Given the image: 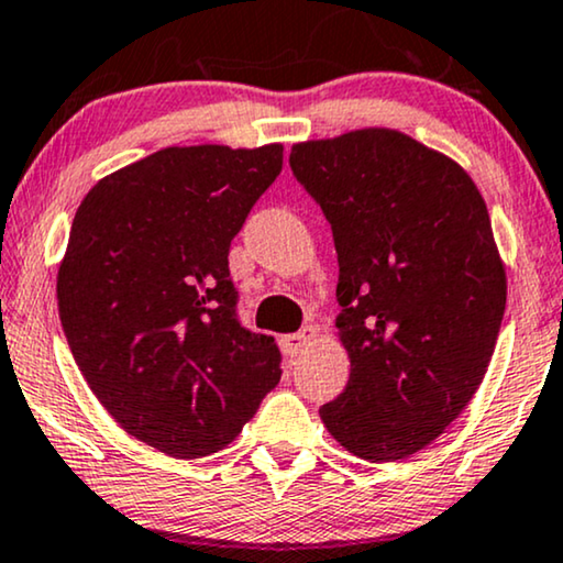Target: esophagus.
I'll return each instance as SVG.
<instances>
[{"label":"esophagus","instance_id":"34e87169","mask_svg":"<svg viewBox=\"0 0 563 563\" xmlns=\"http://www.w3.org/2000/svg\"><path fill=\"white\" fill-rule=\"evenodd\" d=\"M316 335H318L316 328H302V331H299V333H289V335H284V339H282L284 354H287V356H297V354H302V352H305V346H310V344H312V339H316Z\"/></svg>","mask_w":563,"mask_h":563}]
</instances>
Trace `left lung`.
Listing matches in <instances>:
<instances>
[{
	"instance_id": "1",
	"label": "left lung",
	"mask_w": 563,
	"mask_h": 563,
	"mask_svg": "<svg viewBox=\"0 0 563 563\" xmlns=\"http://www.w3.org/2000/svg\"><path fill=\"white\" fill-rule=\"evenodd\" d=\"M289 165L339 253L352 375L320 419L356 457L404 460L457 419L492 362L507 272L486 201L455 159L396 129L299 142Z\"/></svg>"
}]
</instances>
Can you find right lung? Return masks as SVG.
<instances>
[{
    "mask_svg": "<svg viewBox=\"0 0 563 563\" xmlns=\"http://www.w3.org/2000/svg\"><path fill=\"white\" fill-rule=\"evenodd\" d=\"M284 147H165L98 180L56 276L58 318L95 398L173 457L228 448L279 385L274 335L240 325L230 243Z\"/></svg>",
    "mask_w": 563,
    "mask_h": 563,
    "instance_id": "obj_1",
    "label": "right lung"
}]
</instances>
